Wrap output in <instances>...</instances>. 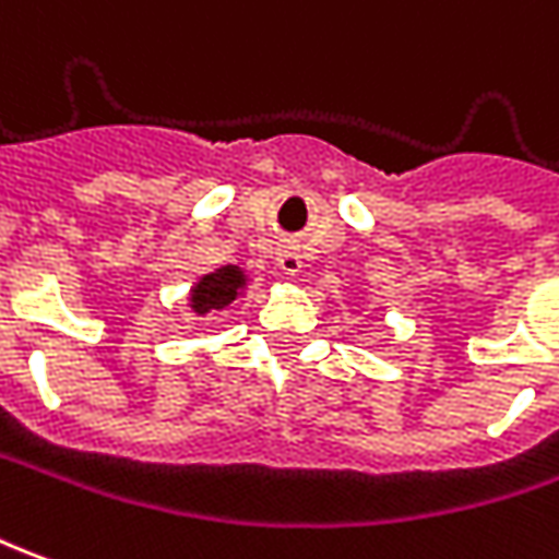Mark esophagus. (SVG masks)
<instances>
[{"instance_id": "34e87169", "label": "esophagus", "mask_w": 559, "mask_h": 559, "mask_svg": "<svg viewBox=\"0 0 559 559\" xmlns=\"http://www.w3.org/2000/svg\"><path fill=\"white\" fill-rule=\"evenodd\" d=\"M278 269L284 275H299V272H302V253H299V245H293V241H284V245H281Z\"/></svg>"}]
</instances>
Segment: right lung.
<instances>
[{"mask_svg":"<svg viewBox=\"0 0 559 559\" xmlns=\"http://www.w3.org/2000/svg\"><path fill=\"white\" fill-rule=\"evenodd\" d=\"M248 290V272L241 266H221L197 278L190 287L187 306L197 314H209V311H224L229 308L241 293Z\"/></svg>","mask_w":559,"mask_h":559,"instance_id":"1","label":"right lung"}]
</instances>
